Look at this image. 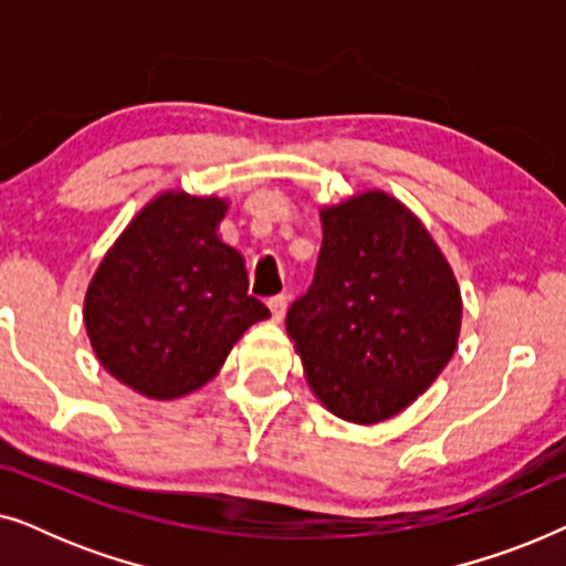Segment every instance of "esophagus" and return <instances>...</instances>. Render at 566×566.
Segmentation results:
<instances>
[{
    "mask_svg": "<svg viewBox=\"0 0 566 566\" xmlns=\"http://www.w3.org/2000/svg\"><path fill=\"white\" fill-rule=\"evenodd\" d=\"M270 314H273V322H281L285 316V308H289V296H273L268 301Z\"/></svg>",
    "mask_w": 566,
    "mask_h": 566,
    "instance_id": "esophagus-1",
    "label": "esophagus"
}]
</instances>
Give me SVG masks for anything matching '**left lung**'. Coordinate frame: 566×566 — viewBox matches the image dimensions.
<instances>
[{
    "mask_svg": "<svg viewBox=\"0 0 566 566\" xmlns=\"http://www.w3.org/2000/svg\"><path fill=\"white\" fill-rule=\"evenodd\" d=\"M314 283L285 316L306 381L332 415L389 420L459 345L461 291L420 219L381 190L322 208Z\"/></svg>",
    "mask_w": 566,
    "mask_h": 566,
    "instance_id": "obj_1",
    "label": "left lung"
}]
</instances>
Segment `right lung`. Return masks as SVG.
<instances>
[{
	"instance_id": "1",
	"label": "right lung",
	"mask_w": 566,
	"mask_h": 566,
	"mask_svg": "<svg viewBox=\"0 0 566 566\" xmlns=\"http://www.w3.org/2000/svg\"><path fill=\"white\" fill-rule=\"evenodd\" d=\"M227 200L161 192L105 252L84 296V327L107 374L151 399H177L219 374L268 306L216 229Z\"/></svg>"
}]
</instances>
